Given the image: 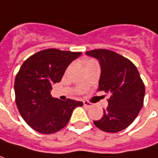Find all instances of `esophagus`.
Returning a JSON list of instances; mask_svg holds the SVG:
<instances>
[{
  "label": "esophagus",
  "instance_id": "esophagus-1",
  "mask_svg": "<svg viewBox=\"0 0 158 158\" xmlns=\"http://www.w3.org/2000/svg\"><path fill=\"white\" fill-rule=\"evenodd\" d=\"M83 105H84V107H86V108H90V107H91V104H90L89 102H88V101H83Z\"/></svg>",
  "mask_w": 158,
  "mask_h": 158
}]
</instances>
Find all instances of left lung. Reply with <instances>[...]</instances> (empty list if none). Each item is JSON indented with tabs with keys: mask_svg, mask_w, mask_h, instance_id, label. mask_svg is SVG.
<instances>
[{
	"mask_svg": "<svg viewBox=\"0 0 158 158\" xmlns=\"http://www.w3.org/2000/svg\"><path fill=\"white\" fill-rule=\"evenodd\" d=\"M86 55L98 60L100 65L98 90L110 96L103 117L94 124L105 132L121 131L135 120L143 107L145 85L139 72L129 60L111 50H89Z\"/></svg>",
	"mask_w": 158,
	"mask_h": 158,
	"instance_id": "left-lung-1",
	"label": "left lung"
}]
</instances>
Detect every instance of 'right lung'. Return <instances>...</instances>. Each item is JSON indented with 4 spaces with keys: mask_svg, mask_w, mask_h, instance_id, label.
Listing matches in <instances>:
<instances>
[{
    "mask_svg": "<svg viewBox=\"0 0 158 158\" xmlns=\"http://www.w3.org/2000/svg\"><path fill=\"white\" fill-rule=\"evenodd\" d=\"M81 52L47 49L31 56L22 65L14 82L16 105L25 122L37 132L52 134L68 124L74 108L83 102L60 100L50 94L68 66Z\"/></svg>",
    "mask_w": 158,
    "mask_h": 158,
    "instance_id": "add662e5",
    "label": "right lung"
}]
</instances>
